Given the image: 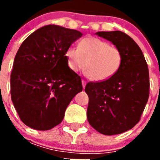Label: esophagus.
Masks as SVG:
<instances>
[{"label": "esophagus", "mask_w": 160, "mask_h": 160, "mask_svg": "<svg viewBox=\"0 0 160 160\" xmlns=\"http://www.w3.org/2000/svg\"><path fill=\"white\" fill-rule=\"evenodd\" d=\"M82 87L83 89H84L85 87H86V81H85V80H82Z\"/></svg>", "instance_id": "34e87169"}]
</instances>
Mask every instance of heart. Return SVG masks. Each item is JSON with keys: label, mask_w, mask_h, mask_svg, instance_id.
<instances>
[{"label": "heart", "mask_w": 160, "mask_h": 160, "mask_svg": "<svg viewBox=\"0 0 160 160\" xmlns=\"http://www.w3.org/2000/svg\"><path fill=\"white\" fill-rule=\"evenodd\" d=\"M66 58L71 71L78 72L84 67L87 77L95 82L105 81L114 76L122 62L119 48L94 37L82 39L77 49L68 48Z\"/></svg>", "instance_id": "obj_1"}]
</instances>
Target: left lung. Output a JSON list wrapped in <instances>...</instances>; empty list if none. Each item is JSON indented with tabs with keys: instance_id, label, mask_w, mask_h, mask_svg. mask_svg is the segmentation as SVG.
<instances>
[{
	"instance_id": "left-lung-1",
	"label": "left lung",
	"mask_w": 160,
	"mask_h": 160,
	"mask_svg": "<svg viewBox=\"0 0 160 160\" xmlns=\"http://www.w3.org/2000/svg\"><path fill=\"white\" fill-rule=\"evenodd\" d=\"M96 33L119 48L122 62L109 79L87 84V119L102 135H118L133 128L140 120L149 98L148 66L139 46L125 32Z\"/></svg>"
}]
</instances>
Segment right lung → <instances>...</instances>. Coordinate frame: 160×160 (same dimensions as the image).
<instances>
[{
    "label": "right lung",
    "mask_w": 160,
    "mask_h": 160,
    "mask_svg": "<svg viewBox=\"0 0 160 160\" xmlns=\"http://www.w3.org/2000/svg\"><path fill=\"white\" fill-rule=\"evenodd\" d=\"M82 33L49 25L31 33L15 56L11 99L20 118L38 131L62 122L66 107L82 90L80 76L69 69L66 51Z\"/></svg>",
    "instance_id": "right-lung-1"
}]
</instances>
